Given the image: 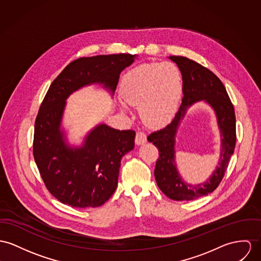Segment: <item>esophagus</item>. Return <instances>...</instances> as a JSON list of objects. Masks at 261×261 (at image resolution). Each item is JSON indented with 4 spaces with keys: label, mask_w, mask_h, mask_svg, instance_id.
Segmentation results:
<instances>
[{
    "label": "esophagus",
    "mask_w": 261,
    "mask_h": 261,
    "mask_svg": "<svg viewBox=\"0 0 261 261\" xmlns=\"http://www.w3.org/2000/svg\"><path fill=\"white\" fill-rule=\"evenodd\" d=\"M146 142H147V136H146V134L143 133V132H138V133L136 134L135 143H136L137 145H143V144H145Z\"/></svg>",
    "instance_id": "34e87169"
}]
</instances>
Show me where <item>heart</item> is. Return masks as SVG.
I'll return each mask as SVG.
<instances>
[{"instance_id": "heart-1", "label": "heart", "mask_w": 261, "mask_h": 261, "mask_svg": "<svg viewBox=\"0 0 261 261\" xmlns=\"http://www.w3.org/2000/svg\"><path fill=\"white\" fill-rule=\"evenodd\" d=\"M182 93L179 68L172 62L144 63L129 70L121 81L119 95L127 105L139 106L143 121L160 128L174 118ZM126 111V107L122 106Z\"/></svg>"}]
</instances>
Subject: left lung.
<instances>
[{"label": "left lung", "mask_w": 261, "mask_h": 261, "mask_svg": "<svg viewBox=\"0 0 261 261\" xmlns=\"http://www.w3.org/2000/svg\"><path fill=\"white\" fill-rule=\"evenodd\" d=\"M181 74L182 98L173 121L160 131L148 136L159 149L155 179L161 191L175 201H191L213 193L220 185L236 147V114L224 85L220 79L198 62L184 57H169ZM197 101L207 103L214 111L221 137L218 166L203 183L189 184L180 176L175 161V138L187 109Z\"/></svg>", "instance_id": "8db88e82"}]
</instances>
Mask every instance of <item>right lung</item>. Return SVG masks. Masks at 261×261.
<instances>
[{"label": "right lung", "instance_id": "add662e5", "mask_svg": "<svg viewBox=\"0 0 261 261\" xmlns=\"http://www.w3.org/2000/svg\"><path fill=\"white\" fill-rule=\"evenodd\" d=\"M136 55L81 58L70 62L53 81L35 123L34 157L46 189L60 202L73 207H96L115 192L122 158L134 149L135 132L99 123L71 145L63 127L67 98L93 84L113 97L121 72Z\"/></svg>", "mask_w": 261, "mask_h": 261}]
</instances>
